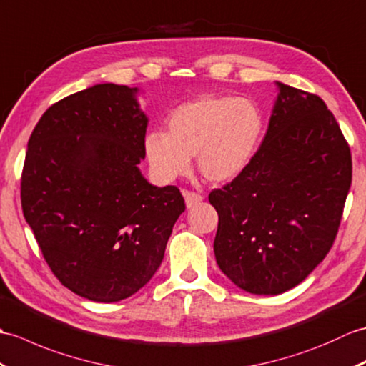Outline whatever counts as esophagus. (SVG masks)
<instances>
[{"label":"esophagus","mask_w":366,"mask_h":366,"mask_svg":"<svg viewBox=\"0 0 366 366\" xmlns=\"http://www.w3.org/2000/svg\"><path fill=\"white\" fill-rule=\"evenodd\" d=\"M183 197H184V202H186V207H188V208L197 205L199 202L204 200V196H202V194L194 192V191H188V189L183 191Z\"/></svg>","instance_id":"obj_1"}]
</instances>
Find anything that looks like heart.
Wrapping results in <instances>:
<instances>
[{
	"instance_id": "1",
	"label": "heart",
	"mask_w": 366,
	"mask_h": 366,
	"mask_svg": "<svg viewBox=\"0 0 366 366\" xmlns=\"http://www.w3.org/2000/svg\"><path fill=\"white\" fill-rule=\"evenodd\" d=\"M167 133L150 132L144 149L152 172L162 182L188 172L197 155L202 177L222 183L239 175L259 149L264 132L262 108L234 95H202L172 111Z\"/></svg>"
}]
</instances>
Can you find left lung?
Returning a JSON list of instances; mask_svg holds the SVG:
<instances>
[{"mask_svg":"<svg viewBox=\"0 0 366 366\" xmlns=\"http://www.w3.org/2000/svg\"><path fill=\"white\" fill-rule=\"evenodd\" d=\"M250 164L209 192L214 255L234 285L280 295L318 266L337 238L352 180L349 144L318 95L280 84Z\"/></svg>","mask_w":366,"mask_h":366,"instance_id":"1","label":"left lung"}]
</instances>
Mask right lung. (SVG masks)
<instances>
[{
    "label": "right lung",
    "mask_w": 366,
    "mask_h": 366,
    "mask_svg": "<svg viewBox=\"0 0 366 366\" xmlns=\"http://www.w3.org/2000/svg\"><path fill=\"white\" fill-rule=\"evenodd\" d=\"M136 89L97 84L51 104L32 132L21 209L64 287L95 302L134 295L159 267L186 205L141 175L147 117Z\"/></svg>",
    "instance_id": "right-lung-1"
}]
</instances>
